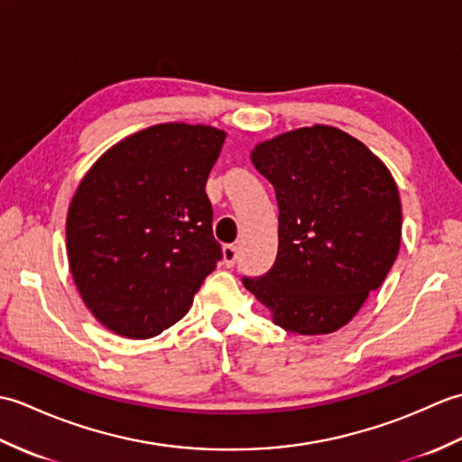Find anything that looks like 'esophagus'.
<instances>
[{
    "label": "esophagus",
    "mask_w": 462,
    "mask_h": 462,
    "mask_svg": "<svg viewBox=\"0 0 462 462\" xmlns=\"http://www.w3.org/2000/svg\"><path fill=\"white\" fill-rule=\"evenodd\" d=\"M238 260V248L234 246V244H226V246L222 248V262L226 268H232L234 263H236Z\"/></svg>",
    "instance_id": "obj_1"
}]
</instances>
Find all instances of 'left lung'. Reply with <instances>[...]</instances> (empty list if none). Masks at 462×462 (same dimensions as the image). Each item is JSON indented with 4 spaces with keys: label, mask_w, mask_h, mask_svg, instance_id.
I'll return each instance as SVG.
<instances>
[{
    "label": "left lung",
    "mask_w": 462,
    "mask_h": 462,
    "mask_svg": "<svg viewBox=\"0 0 462 462\" xmlns=\"http://www.w3.org/2000/svg\"><path fill=\"white\" fill-rule=\"evenodd\" d=\"M252 162L276 190L280 244L272 270L242 278L244 286L286 331H337L399 254L403 214L393 176L361 141L328 125L263 141Z\"/></svg>",
    "instance_id": "1"
}]
</instances>
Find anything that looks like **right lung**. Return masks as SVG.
I'll list each match as a JSON object with an SVG mask.
<instances>
[{
    "label": "right lung",
    "instance_id": "right-lung-1",
    "mask_svg": "<svg viewBox=\"0 0 462 462\" xmlns=\"http://www.w3.org/2000/svg\"><path fill=\"white\" fill-rule=\"evenodd\" d=\"M226 133L162 123L111 146L67 212L69 270L106 329L149 339L190 310L222 258L206 180Z\"/></svg>",
    "mask_w": 462,
    "mask_h": 462
}]
</instances>
